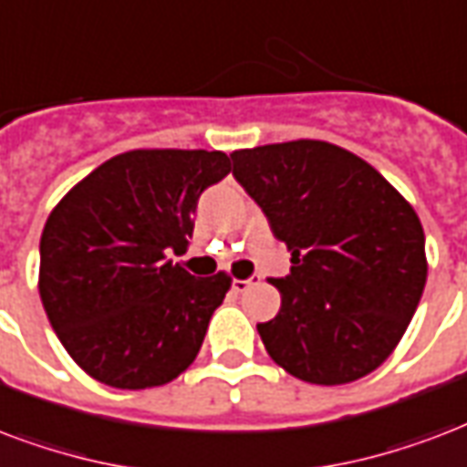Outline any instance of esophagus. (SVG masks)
<instances>
[{
	"mask_svg": "<svg viewBox=\"0 0 467 467\" xmlns=\"http://www.w3.org/2000/svg\"><path fill=\"white\" fill-rule=\"evenodd\" d=\"M261 283V278L258 275H254V278H246V280H234V290L236 293H246V290H251L254 285H258Z\"/></svg>",
	"mask_w": 467,
	"mask_h": 467,
	"instance_id": "34e87169",
	"label": "esophagus"
}]
</instances>
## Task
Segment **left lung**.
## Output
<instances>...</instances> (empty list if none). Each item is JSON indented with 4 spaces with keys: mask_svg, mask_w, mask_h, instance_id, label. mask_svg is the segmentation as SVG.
I'll return each mask as SVG.
<instances>
[{
    "mask_svg": "<svg viewBox=\"0 0 467 467\" xmlns=\"http://www.w3.org/2000/svg\"><path fill=\"white\" fill-rule=\"evenodd\" d=\"M234 177L290 251L271 280L280 310L258 325L271 359L335 387L394 352L426 285V238L413 206L362 157L322 140L236 150Z\"/></svg>",
    "mask_w": 467,
    "mask_h": 467,
    "instance_id": "obj_1",
    "label": "left lung"
}]
</instances>
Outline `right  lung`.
I'll list each match as a JSON object with an SVG mask.
<instances>
[{
    "instance_id": "add662e5",
    "label": "right lung",
    "mask_w": 467,
    "mask_h": 467,
    "mask_svg": "<svg viewBox=\"0 0 467 467\" xmlns=\"http://www.w3.org/2000/svg\"><path fill=\"white\" fill-rule=\"evenodd\" d=\"M229 171L219 150H132L48 213L38 293L66 352L93 379L162 387L196 359L231 278H194L167 254L187 251L199 196Z\"/></svg>"
}]
</instances>
